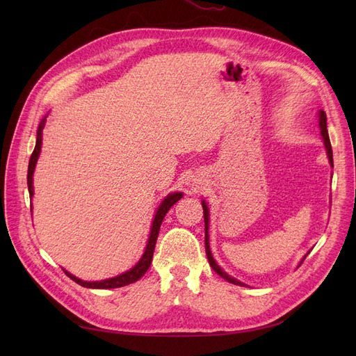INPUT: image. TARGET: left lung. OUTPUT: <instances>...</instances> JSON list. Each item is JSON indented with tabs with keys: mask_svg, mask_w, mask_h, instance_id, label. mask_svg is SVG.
I'll use <instances>...</instances> for the list:
<instances>
[{
	"mask_svg": "<svg viewBox=\"0 0 356 356\" xmlns=\"http://www.w3.org/2000/svg\"><path fill=\"white\" fill-rule=\"evenodd\" d=\"M319 127H321V135L322 138H324V144H325V148H327V154H328V160L332 166V149H331V143H330V136H328V131H327V114L325 111H319ZM202 207H203V218H204V250H207V255H208V261L211 264V267L213 268L215 272H217L222 279H225V281L230 282V284H234V285H241V286H246L243 282L238 281V279L232 277L230 275L225 273L222 268L217 264V261L213 260L212 257V252H211V248H209V234H208V227H209V209H208V204L204 203V200L202 202ZM307 257V254L303 257V260H301V263L305 261V258ZM300 263V264H301Z\"/></svg>",
	"mask_w": 356,
	"mask_h": 356,
	"instance_id": "obj_1",
	"label": "left lung"
}]
</instances>
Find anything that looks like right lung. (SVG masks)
<instances>
[{
    "label": "right lung",
    "mask_w": 356,
    "mask_h": 356,
    "mask_svg": "<svg viewBox=\"0 0 356 356\" xmlns=\"http://www.w3.org/2000/svg\"><path fill=\"white\" fill-rule=\"evenodd\" d=\"M46 124V117L42 118L40 126H38V131H37V143H35V148L34 152L31 154L29 159V165H28V190H29V196L32 197L34 196V186H32V175H34V169L37 165V160L41 152V141H42V129H44ZM182 197V193H170L165 197V200L160 203V207L154 215V221L152 225V232H149V238L145 246V252L143 254L141 260H139L131 270H127L122 275H118L115 277H110V279H104V281H96V282H88V281H81V279L75 277L74 275H71L70 272H65V275L68 277H71L74 282H77L79 285L84 286V288H95V289H106V288H120L129 284H134L136 282L138 279H141L145 272L148 270L149 264L153 261V252H154V248H156V241H157V236H159V230H160V225L161 221H163L165 215L168 213V211L170 209V207H174V204Z\"/></svg>",
    "instance_id": "obj_1"
}]
</instances>
